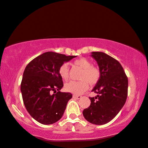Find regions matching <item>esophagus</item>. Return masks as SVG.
Returning a JSON list of instances; mask_svg holds the SVG:
<instances>
[{
    "label": "esophagus",
    "instance_id": "esophagus-1",
    "mask_svg": "<svg viewBox=\"0 0 148 148\" xmlns=\"http://www.w3.org/2000/svg\"><path fill=\"white\" fill-rule=\"evenodd\" d=\"M81 97H82V96H80V95H73V98H74V99H79Z\"/></svg>",
    "mask_w": 148,
    "mask_h": 148
}]
</instances>
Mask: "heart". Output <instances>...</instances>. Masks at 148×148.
I'll return each instance as SVG.
<instances>
[{
  "label": "heart",
  "instance_id": "heart-1",
  "mask_svg": "<svg viewBox=\"0 0 148 148\" xmlns=\"http://www.w3.org/2000/svg\"><path fill=\"white\" fill-rule=\"evenodd\" d=\"M74 64L83 69L80 76L79 81H70L65 85L66 91L75 95H80L87 89L88 83L95 85L99 81L100 72L97 68L92 66L91 62L86 58H81L74 61ZM59 74L63 80H67L69 77V68L66 63L59 68Z\"/></svg>",
  "mask_w": 148,
  "mask_h": 148
}]
</instances>
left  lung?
Returning a JSON list of instances; mask_svg holds the SVG:
<instances>
[{
	"label": "left lung",
	"instance_id": "1",
	"mask_svg": "<svg viewBox=\"0 0 148 148\" xmlns=\"http://www.w3.org/2000/svg\"><path fill=\"white\" fill-rule=\"evenodd\" d=\"M90 56L98 64L99 81L92 91L97 94L89 97L90 105L83 110L86 121L97 125L109 123L125 105L128 93V78L121 64L103 52H92Z\"/></svg>",
	"mask_w": 148,
	"mask_h": 148
}]
</instances>
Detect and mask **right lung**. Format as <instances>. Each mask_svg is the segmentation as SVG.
<instances>
[{
	"label": "right lung",
	"mask_w": 148,
	"mask_h": 148,
	"mask_svg": "<svg viewBox=\"0 0 148 148\" xmlns=\"http://www.w3.org/2000/svg\"><path fill=\"white\" fill-rule=\"evenodd\" d=\"M76 57L46 52L25 67L21 83L23 103L27 112L38 123L51 125L62 117L72 95L60 92L64 84L59 68Z\"/></svg>",
	"instance_id": "add662e5"
}]
</instances>
